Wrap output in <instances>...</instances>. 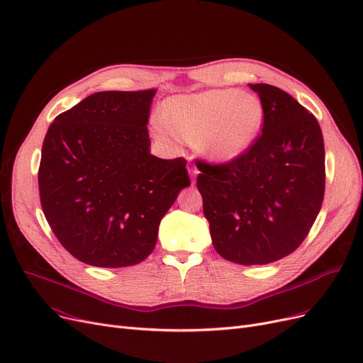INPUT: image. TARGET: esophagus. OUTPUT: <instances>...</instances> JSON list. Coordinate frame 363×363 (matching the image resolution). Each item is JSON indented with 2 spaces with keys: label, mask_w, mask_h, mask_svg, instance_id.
I'll list each match as a JSON object with an SVG mask.
<instances>
[{
  "label": "esophagus",
  "mask_w": 363,
  "mask_h": 363,
  "mask_svg": "<svg viewBox=\"0 0 363 363\" xmlns=\"http://www.w3.org/2000/svg\"><path fill=\"white\" fill-rule=\"evenodd\" d=\"M188 172H190V175H191V178H193V184H196V178H197V175H199V170L196 169V166L190 164V166H188Z\"/></svg>",
  "instance_id": "esophagus-1"
}]
</instances>
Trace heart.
I'll list each match as a JSON object with an SVG mask.
<instances>
[{"instance_id":"b5f03b06","label":"heart","mask_w":363,"mask_h":363,"mask_svg":"<svg viewBox=\"0 0 363 363\" xmlns=\"http://www.w3.org/2000/svg\"><path fill=\"white\" fill-rule=\"evenodd\" d=\"M163 124L170 135L213 160H233L257 139L264 121L258 98L235 89H215L170 98L163 105Z\"/></svg>"}]
</instances>
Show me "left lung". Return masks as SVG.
<instances>
[{"label": "left lung", "instance_id": "1", "mask_svg": "<svg viewBox=\"0 0 363 363\" xmlns=\"http://www.w3.org/2000/svg\"><path fill=\"white\" fill-rule=\"evenodd\" d=\"M250 89L264 109L261 133L230 162L197 164L213 247L243 265L292 254L325 196V145L316 117L279 87L259 83Z\"/></svg>", "mask_w": 363, "mask_h": 363}]
</instances>
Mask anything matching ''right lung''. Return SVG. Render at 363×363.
Segmentation results:
<instances>
[{"mask_svg":"<svg viewBox=\"0 0 363 363\" xmlns=\"http://www.w3.org/2000/svg\"><path fill=\"white\" fill-rule=\"evenodd\" d=\"M154 94L93 93L47 130L38 169L41 208L56 239L82 262L105 269L143 262L162 218L191 184L182 157L150 154Z\"/></svg>","mask_w":363,"mask_h":363,"instance_id":"right-lung-1","label":"right lung"}]
</instances>
